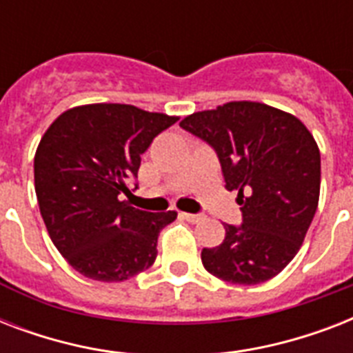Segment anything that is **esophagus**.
Here are the masks:
<instances>
[{"instance_id": "1", "label": "esophagus", "mask_w": 353, "mask_h": 353, "mask_svg": "<svg viewBox=\"0 0 353 353\" xmlns=\"http://www.w3.org/2000/svg\"><path fill=\"white\" fill-rule=\"evenodd\" d=\"M181 218L183 220L190 221V223H198V221L203 220V214H190V212H183Z\"/></svg>"}]
</instances>
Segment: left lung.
Returning a JSON list of instances; mask_svg holds the SVG:
<instances>
[{
	"instance_id": "left-lung-1",
	"label": "left lung",
	"mask_w": 353,
	"mask_h": 353,
	"mask_svg": "<svg viewBox=\"0 0 353 353\" xmlns=\"http://www.w3.org/2000/svg\"><path fill=\"white\" fill-rule=\"evenodd\" d=\"M214 150L227 190L238 192L241 225L201 251L205 269L231 284L254 285L295 258L321 192L315 139L290 113L260 102H229L179 122Z\"/></svg>"
}]
</instances>
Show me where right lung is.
I'll use <instances>...</instances> for the list:
<instances>
[{
  "mask_svg": "<svg viewBox=\"0 0 353 353\" xmlns=\"http://www.w3.org/2000/svg\"><path fill=\"white\" fill-rule=\"evenodd\" d=\"M176 121L128 104H90L63 112L41 137L34 155L41 218L80 274L122 282L155 262L157 236L177 212L154 214L121 198L132 194L141 155Z\"/></svg>",
  "mask_w": 353,
  "mask_h": 353,
  "instance_id": "right-lung-1",
  "label": "right lung"
}]
</instances>
